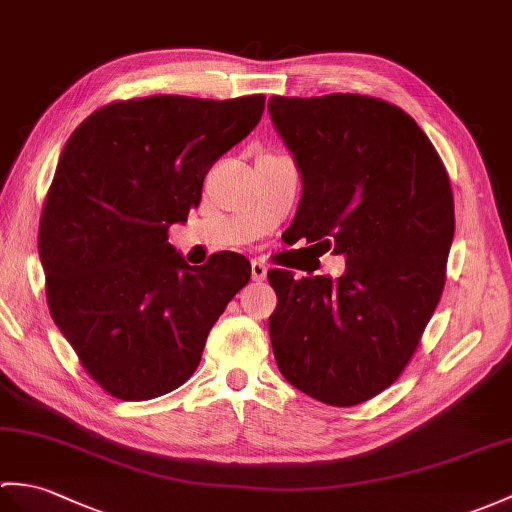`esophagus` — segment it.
<instances>
[{
	"label": "esophagus",
	"instance_id": "34e87169",
	"mask_svg": "<svg viewBox=\"0 0 512 512\" xmlns=\"http://www.w3.org/2000/svg\"><path fill=\"white\" fill-rule=\"evenodd\" d=\"M266 272H268V266L264 264V261H253L251 264V275H253V281H264L266 279Z\"/></svg>",
	"mask_w": 512,
	"mask_h": 512
}]
</instances>
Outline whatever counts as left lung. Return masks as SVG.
Instances as JSON below:
<instances>
[{
  "mask_svg": "<svg viewBox=\"0 0 512 512\" xmlns=\"http://www.w3.org/2000/svg\"><path fill=\"white\" fill-rule=\"evenodd\" d=\"M268 111L303 178L292 224L347 257L338 279L268 270L272 351L294 388L358 406L397 382L441 301L456 227L449 174L419 124L371 95H272Z\"/></svg>",
  "mask_w": 512,
  "mask_h": 512,
  "instance_id": "1",
  "label": "left lung"
}]
</instances>
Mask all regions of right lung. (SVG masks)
Segmentation results:
<instances>
[{
    "label": "right lung",
    "mask_w": 512,
    "mask_h": 512,
    "mask_svg": "<svg viewBox=\"0 0 512 512\" xmlns=\"http://www.w3.org/2000/svg\"><path fill=\"white\" fill-rule=\"evenodd\" d=\"M264 104V95L117 100L67 139L39 224L47 305L87 375L115 399L185 384L251 279V261L231 251L189 266L168 231L200 205L211 165L251 133Z\"/></svg>",
    "instance_id": "add662e5"
}]
</instances>
